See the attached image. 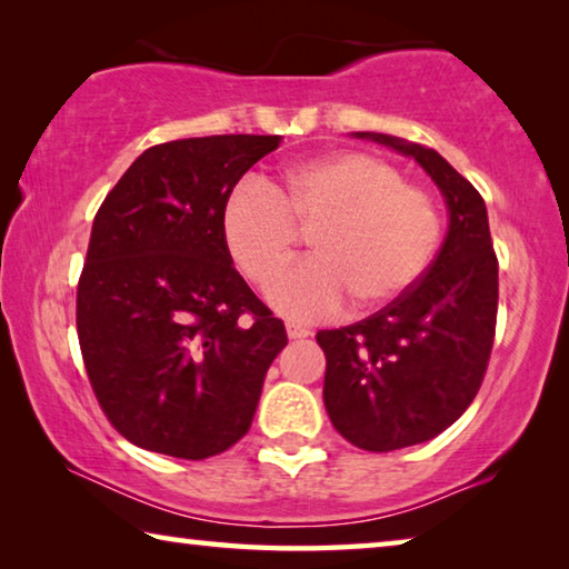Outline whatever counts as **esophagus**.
<instances>
[{
    "label": "esophagus",
    "instance_id": "1",
    "mask_svg": "<svg viewBox=\"0 0 569 569\" xmlns=\"http://www.w3.org/2000/svg\"><path fill=\"white\" fill-rule=\"evenodd\" d=\"M286 331H288V339H291V341H301V339H308V336H311V331L303 329V326H298V323H288Z\"/></svg>",
    "mask_w": 569,
    "mask_h": 569
}]
</instances>
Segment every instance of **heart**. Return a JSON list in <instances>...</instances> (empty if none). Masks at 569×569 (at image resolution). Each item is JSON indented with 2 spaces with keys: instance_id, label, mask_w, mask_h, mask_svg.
I'll use <instances>...</instances> for the list:
<instances>
[{
  "instance_id": "heart-1",
  "label": "heart",
  "mask_w": 569,
  "mask_h": 569,
  "mask_svg": "<svg viewBox=\"0 0 569 569\" xmlns=\"http://www.w3.org/2000/svg\"><path fill=\"white\" fill-rule=\"evenodd\" d=\"M296 228H313L316 258L271 288L273 306L296 321L341 313L349 296L363 311L401 301L441 243L435 200L387 160L359 150L306 160L268 186L240 180L220 210L230 261L258 288L291 261Z\"/></svg>"
}]
</instances>
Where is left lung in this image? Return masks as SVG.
<instances>
[{"label": "left lung", "mask_w": 569, "mask_h": 569, "mask_svg": "<svg viewBox=\"0 0 569 569\" xmlns=\"http://www.w3.org/2000/svg\"><path fill=\"white\" fill-rule=\"evenodd\" d=\"M356 138L417 160L449 210L445 243L411 293L359 323L316 333L336 431L359 449L393 451L435 439L477 397L495 343L499 268L485 200L437 150L381 132Z\"/></svg>", "instance_id": "8db88e82"}]
</instances>
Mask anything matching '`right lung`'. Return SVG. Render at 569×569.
I'll return each mask as SVG.
<instances>
[{
	"label": "right lung",
	"instance_id": "1",
	"mask_svg": "<svg viewBox=\"0 0 569 569\" xmlns=\"http://www.w3.org/2000/svg\"><path fill=\"white\" fill-rule=\"evenodd\" d=\"M278 142L210 134L148 148L94 216L77 336L104 417L134 447L206 459L250 429L288 336L233 268L220 210Z\"/></svg>",
	"mask_w": 569,
	"mask_h": 569
}]
</instances>
